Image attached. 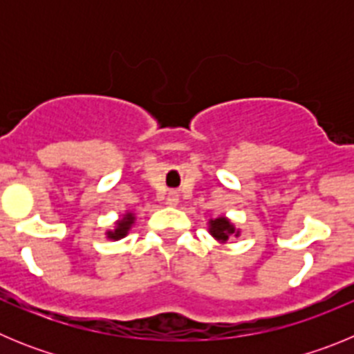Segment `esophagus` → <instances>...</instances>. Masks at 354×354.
Returning a JSON list of instances; mask_svg holds the SVG:
<instances>
[{"label":"esophagus","mask_w":354,"mask_h":354,"mask_svg":"<svg viewBox=\"0 0 354 354\" xmlns=\"http://www.w3.org/2000/svg\"><path fill=\"white\" fill-rule=\"evenodd\" d=\"M167 204L168 205H177V204H179V193H177V192H170V193H168Z\"/></svg>","instance_id":"obj_1"}]
</instances>
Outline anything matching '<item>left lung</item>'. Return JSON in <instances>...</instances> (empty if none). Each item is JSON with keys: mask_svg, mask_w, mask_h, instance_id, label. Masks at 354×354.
Masks as SVG:
<instances>
[{"mask_svg": "<svg viewBox=\"0 0 354 354\" xmlns=\"http://www.w3.org/2000/svg\"><path fill=\"white\" fill-rule=\"evenodd\" d=\"M209 234L220 243H227L230 236H239V230L227 220L225 216H220L216 220H209Z\"/></svg>", "mask_w": 354, "mask_h": 354, "instance_id": "8db88e82", "label": "left lung"}]
</instances>
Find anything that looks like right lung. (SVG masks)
<instances>
[{"instance_id": "right-lung-1", "label": "right lung", "mask_w": 354, "mask_h": 354, "mask_svg": "<svg viewBox=\"0 0 354 354\" xmlns=\"http://www.w3.org/2000/svg\"><path fill=\"white\" fill-rule=\"evenodd\" d=\"M133 223H134V214L133 212H126V214L122 216L120 220L115 223L113 230H108V232H106V237H108V239H113V241H118V239H122V237H126L127 232L131 230V227H133Z\"/></svg>"}]
</instances>
